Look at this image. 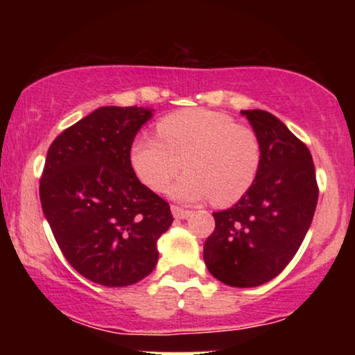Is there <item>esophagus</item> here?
<instances>
[{"label":"esophagus","instance_id":"1","mask_svg":"<svg viewBox=\"0 0 355 355\" xmlns=\"http://www.w3.org/2000/svg\"><path fill=\"white\" fill-rule=\"evenodd\" d=\"M172 214H173L175 218H189L191 215V211L182 209V207L172 205Z\"/></svg>","mask_w":355,"mask_h":355}]
</instances>
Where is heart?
I'll use <instances>...</instances> for the list:
<instances>
[{"mask_svg": "<svg viewBox=\"0 0 355 355\" xmlns=\"http://www.w3.org/2000/svg\"><path fill=\"white\" fill-rule=\"evenodd\" d=\"M157 135H138L132 141L130 164L153 191H165L182 165L189 168L170 189L175 200L211 197L218 205H229L250 190L259 175V135L227 113L180 110L158 121Z\"/></svg>", "mask_w": 355, "mask_h": 355, "instance_id": "heart-1", "label": "heart"}]
</instances>
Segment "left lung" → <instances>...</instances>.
<instances>
[{
    "label": "left lung",
    "instance_id": "1",
    "mask_svg": "<svg viewBox=\"0 0 355 355\" xmlns=\"http://www.w3.org/2000/svg\"><path fill=\"white\" fill-rule=\"evenodd\" d=\"M262 144L254 185L232 209L215 211L205 240L209 272L230 287H257L294 259L311 227L319 198L312 155L279 118L242 110Z\"/></svg>",
    "mask_w": 355,
    "mask_h": 355
}]
</instances>
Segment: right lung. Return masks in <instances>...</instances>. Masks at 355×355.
Instances as JSON below:
<instances>
[{"label": "right lung", "instance_id": "obj_1", "mask_svg": "<svg viewBox=\"0 0 355 355\" xmlns=\"http://www.w3.org/2000/svg\"><path fill=\"white\" fill-rule=\"evenodd\" d=\"M152 118L141 107H101L53 140L40 200L64 259L105 287H126L157 266L170 205L138 180L130 145Z\"/></svg>", "mask_w": 355, "mask_h": 355}]
</instances>
